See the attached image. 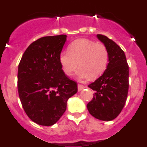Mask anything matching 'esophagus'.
Wrapping results in <instances>:
<instances>
[{
  "mask_svg": "<svg viewBox=\"0 0 147 147\" xmlns=\"http://www.w3.org/2000/svg\"><path fill=\"white\" fill-rule=\"evenodd\" d=\"M86 87L85 86V85H82V84H78V90H79V91H80V90H82V89H84V88H85Z\"/></svg>",
  "mask_w": 147,
  "mask_h": 147,
  "instance_id": "esophagus-1",
  "label": "esophagus"
}]
</instances>
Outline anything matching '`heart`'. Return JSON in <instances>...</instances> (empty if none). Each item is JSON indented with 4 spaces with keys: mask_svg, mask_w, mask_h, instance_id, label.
<instances>
[{
    "mask_svg": "<svg viewBox=\"0 0 147 147\" xmlns=\"http://www.w3.org/2000/svg\"><path fill=\"white\" fill-rule=\"evenodd\" d=\"M59 62L66 75H71L80 65L78 75L80 78H97L107 69L109 52L104 44L80 39L69 45L68 51L61 52Z\"/></svg>",
    "mask_w": 147,
    "mask_h": 147,
    "instance_id": "b5f03b06",
    "label": "heart"
}]
</instances>
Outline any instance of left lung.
<instances>
[{"instance_id": "left-lung-1", "label": "left lung", "mask_w": 147, "mask_h": 147, "mask_svg": "<svg viewBox=\"0 0 147 147\" xmlns=\"http://www.w3.org/2000/svg\"><path fill=\"white\" fill-rule=\"evenodd\" d=\"M109 52V63L103 74L88 85L94 90L87 105L90 114L102 121L117 117L126 103L129 90V65L124 51L112 40L97 34Z\"/></svg>"}]
</instances>
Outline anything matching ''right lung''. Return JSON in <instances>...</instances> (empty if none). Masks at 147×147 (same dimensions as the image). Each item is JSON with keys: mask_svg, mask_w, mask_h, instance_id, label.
Segmentation results:
<instances>
[{"mask_svg": "<svg viewBox=\"0 0 147 147\" xmlns=\"http://www.w3.org/2000/svg\"><path fill=\"white\" fill-rule=\"evenodd\" d=\"M65 34L38 39L27 48L18 65V90L28 118L42 126L54 124L65 112L77 82L62 69L59 55Z\"/></svg>", "mask_w": 147, "mask_h": 147, "instance_id": "1", "label": "right lung"}]
</instances>
